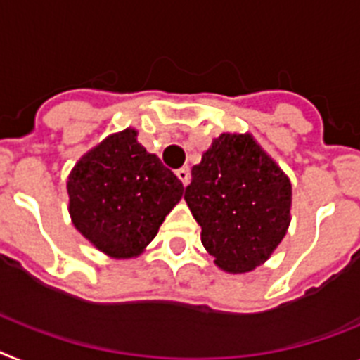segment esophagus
Instances as JSON below:
<instances>
[{
	"label": "esophagus",
	"mask_w": 360,
	"mask_h": 360,
	"mask_svg": "<svg viewBox=\"0 0 360 360\" xmlns=\"http://www.w3.org/2000/svg\"><path fill=\"white\" fill-rule=\"evenodd\" d=\"M175 175L179 177V181H181V183H183V185H185V186L190 183V172H188V168H179V170L175 172Z\"/></svg>",
	"instance_id": "1"
}]
</instances>
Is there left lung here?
<instances>
[{
    "mask_svg": "<svg viewBox=\"0 0 360 360\" xmlns=\"http://www.w3.org/2000/svg\"><path fill=\"white\" fill-rule=\"evenodd\" d=\"M201 243L226 273H247L288 232L291 183L250 135L223 134L192 168L185 190Z\"/></svg>",
    "mask_w": 360,
    "mask_h": 360,
    "instance_id": "8db88e82",
    "label": "left lung"
}]
</instances>
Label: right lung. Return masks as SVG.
Segmentation results:
<instances>
[{"label": "right lung", "mask_w": 360, "mask_h": 360, "mask_svg": "<svg viewBox=\"0 0 360 360\" xmlns=\"http://www.w3.org/2000/svg\"><path fill=\"white\" fill-rule=\"evenodd\" d=\"M183 183L137 143L135 129L108 137L77 162L68 181L72 223L96 249L131 258L155 238L183 195Z\"/></svg>", "instance_id": "right-lung-1"}]
</instances>
